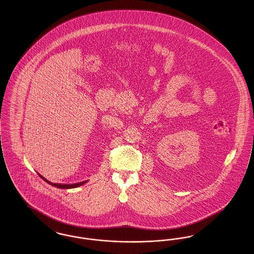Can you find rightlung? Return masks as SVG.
<instances>
[{"label":"right lung","mask_w":254,"mask_h":254,"mask_svg":"<svg viewBox=\"0 0 254 254\" xmlns=\"http://www.w3.org/2000/svg\"><path fill=\"white\" fill-rule=\"evenodd\" d=\"M38 174H39V173H38ZM39 176H40L44 181L47 182L49 185H51V186H53V187H55V188H58V189H65V190H67V189H74V188H78V187L84 185L85 183V182H81V183L73 184V185H60V184H54V183L49 182V180H47L46 178H44L41 174H39Z\"/></svg>","instance_id":"add662e5"}]
</instances>
